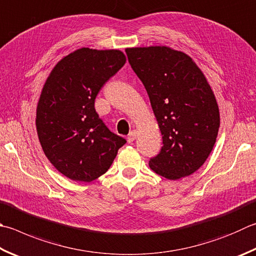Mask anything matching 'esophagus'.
<instances>
[{
    "mask_svg": "<svg viewBox=\"0 0 256 256\" xmlns=\"http://www.w3.org/2000/svg\"><path fill=\"white\" fill-rule=\"evenodd\" d=\"M136 136H137V132H134V130H132V132H130L129 134H128V137H127L128 142L132 144L134 140V139H136Z\"/></svg>",
    "mask_w": 256,
    "mask_h": 256,
    "instance_id": "esophagus-1",
    "label": "esophagus"
}]
</instances>
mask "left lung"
<instances>
[{
    "instance_id": "1",
    "label": "left lung",
    "mask_w": 256,
    "mask_h": 256,
    "mask_svg": "<svg viewBox=\"0 0 256 256\" xmlns=\"http://www.w3.org/2000/svg\"><path fill=\"white\" fill-rule=\"evenodd\" d=\"M126 53L162 134V147L149 167L170 180L190 176L210 156L220 128L218 106L205 76L190 56L167 46Z\"/></svg>"
}]
</instances>
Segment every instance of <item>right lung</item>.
Returning a JSON list of instances; mask_svg holds the SVG:
<instances>
[{"mask_svg": "<svg viewBox=\"0 0 256 256\" xmlns=\"http://www.w3.org/2000/svg\"><path fill=\"white\" fill-rule=\"evenodd\" d=\"M124 64L119 50L82 48L58 62L43 86L36 108L38 140L52 165L72 180H97L127 142L94 109L100 89Z\"/></svg>", "mask_w": 256, "mask_h": 256, "instance_id": "1", "label": "right lung"}]
</instances>
